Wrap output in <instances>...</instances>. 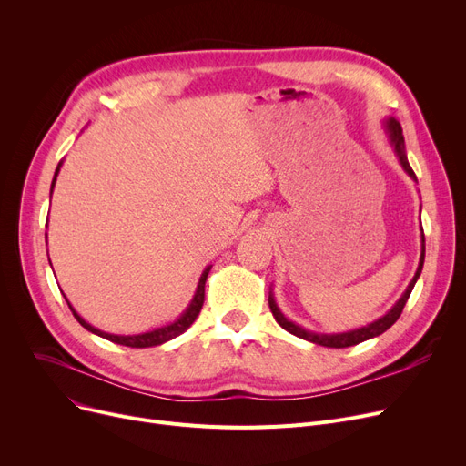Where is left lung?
Wrapping results in <instances>:
<instances>
[{"instance_id": "1", "label": "left lung", "mask_w": 466, "mask_h": 466, "mask_svg": "<svg viewBox=\"0 0 466 466\" xmlns=\"http://www.w3.org/2000/svg\"><path fill=\"white\" fill-rule=\"evenodd\" d=\"M387 130H389L390 141H393L395 153L399 155V160H400L402 167L406 169V174H408L411 179H415L413 169H411V166L408 164V158H406V153H404V136H402V127H400V122H399V120H395V118H389V120H387ZM415 181H418V179H415ZM421 241H423V249H421V258H420L418 272H415L413 279L410 281V285H408L406 292H404V295L400 297V300L393 306V309L387 311V313L381 317V319H378V321H374V323H370V325H366V327L357 329V330H351V332H344V334H330V336H329V334H315V332H308V330L300 329L299 325L287 321V317L279 311V308H278V306H276V302H274V297L270 295V299H268V304H270L272 315L276 317V321H278V323H279L287 332L295 334V336H299V338H302V339L313 341V344L325 346V348H336V350H338V348H351V346L360 344V341H364V339H370V338H374V336H380V334H383L387 329H390V327H393V325L397 323V319L400 317V313H402V309H404V306H406V302H408V299H410V295H411V289H413L415 281H418V278L421 276L423 262H425V236H421Z\"/></svg>"}]
</instances>
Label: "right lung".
Instances as JSON below:
<instances>
[{
    "label": "right lung",
    "instance_id": "right-lung-1",
    "mask_svg": "<svg viewBox=\"0 0 466 466\" xmlns=\"http://www.w3.org/2000/svg\"><path fill=\"white\" fill-rule=\"evenodd\" d=\"M58 169H60V166L56 167V174H55V179H53V187H55V181H56V176H58ZM209 270H211V266H208L206 270H204V274H202V278H200V281H198V289H196V295H194L190 306L187 308V311L179 317L177 321H174V323L167 325V327H162V329H157V330H151V332H145V334L116 336V334L102 332V330H97V329L90 327V325L83 319V317H79V315L76 313V309H73V308L69 306V302H67V306H69L73 317H76V319H77L86 330H90V332H94V334H97V336H102V338H106V339H109V341H115V344L127 346V348H153V346H160V344H164V341H167V339H171V338H176V336L183 334V332L194 323V319H196V317H198V313H200V309H202V306H204V297H206V295H204V292H206L204 287H206V279H208Z\"/></svg>",
    "mask_w": 466,
    "mask_h": 466
}]
</instances>
